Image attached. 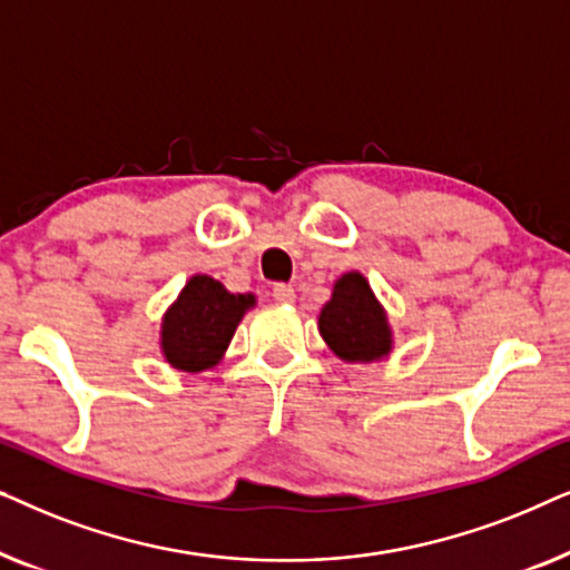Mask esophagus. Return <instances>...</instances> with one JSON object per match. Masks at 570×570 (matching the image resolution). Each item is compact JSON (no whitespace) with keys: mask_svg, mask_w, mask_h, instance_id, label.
I'll return each mask as SVG.
<instances>
[{"mask_svg":"<svg viewBox=\"0 0 570 570\" xmlns=\"http://www.w3.org/2000/svg\"><path fill=\"white\" fill-rule=\"evenodd\" d=\"M272 298L277 303H293L295 301V287L293 285H275L272 287Z\"/></svg>","mask_w":570,"mask_h":570,"instance_id":"esophagus-1","label":"esophagus"}]
</instances>
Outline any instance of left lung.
<instances>
[{
  "mask_svg": "<svg viewBox=\"0 0 570 570\" xmlns=\"http://www.w3.org/2000/svg\"><path fill=\"white\" fill-rule=\"evenodd\" d=\"M318 334L345 363H379L394 350L386 308L357 269L334 279L332 298L318 311Z\"/></svg>",
  "mask_w": 570,
  "mask_h": 570,
  "instance_id": "obj_1",
  "label": "left lung"
}]
</instances>
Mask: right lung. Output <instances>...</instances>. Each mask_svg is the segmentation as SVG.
<instances>
[{"mask_svg":"<svg viewBox=\"0 0 570 570\" xmlns=\"http://www.w3.org/2000/svg\"><path fill=\"white\" fill-rule=\"evenodd\" d=\"M254 293H230L220 279L191 275L160 318V355L170 368L202 373L223 361Z\"/></svg>","mask_w":570,"mask_h":570,"instance_id":"add662e5","label":"right lung"}]
</instances>
